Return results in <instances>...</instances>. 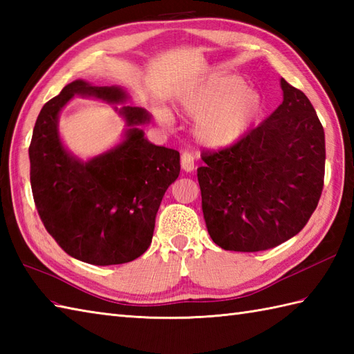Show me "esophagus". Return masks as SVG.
I'll return each mask as SVG.
<instances>
[{"instance_id":"obj_1","label":"esophagus","mask_w":354,"mask_h":354,"mask_svg":"<svg viewBox=\"0 0 354 354\" xmlns=\"http://www.w3.org/2000/svg\"><path fill=\"white\" fill-rule=\"evenodd\" d=\"M181 167L184 171H193L194 170V158L192 153L184 152L181 155Z\"/></svg>"}]
</instances>
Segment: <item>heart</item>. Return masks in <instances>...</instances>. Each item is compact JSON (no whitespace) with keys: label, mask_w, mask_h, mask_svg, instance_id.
Returning <instances> with one entry per match:
<instances>
[{"label":"heart","mask_w":354,"mask_h":354,"mask_svg":"<svg viewBox=\"0 0 354 354\" xmlns=\"http://www.w3.org/2000/svg\"><path fill=\"white\" fill-rule=\"evenodd\" d=\"M179 108L194 118L193 135L202 147L222 150L234 146L257 122L263 99L237 74L214 73L183 93ZM155 114L160 123H173L170 109L160 106Z\"/></svg>","instance_id":"obj_1"}]
</instances>
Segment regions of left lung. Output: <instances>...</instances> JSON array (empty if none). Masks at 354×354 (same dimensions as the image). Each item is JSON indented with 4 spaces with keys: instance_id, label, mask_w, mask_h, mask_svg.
I'll return each instance as SVG.
<instances>
[{
    "instance_id": "8db88e82",
    "label": "left lung",
    "mask_w": 354,
    "mask_h": 354,
    "mask_svg": "<svg viewBox=\"0 0 354 354\" xmlns=\"http://www.w3.org/2000/svg\"><path fill=\"white\" fill-rule=\"evenodd\" d=\"M283 102L234 146L204 152L202 212L213 242L257 252L297 236L318 205L326 137L310 100L283 77Z\"/></svg>"
}]
</instances>
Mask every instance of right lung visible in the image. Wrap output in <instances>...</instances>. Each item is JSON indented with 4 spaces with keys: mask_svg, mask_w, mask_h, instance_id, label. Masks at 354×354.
Here are the masks:
<instances>
[{
    "mask_svg": "<svg viewBox=\"0 0 354 354\" xmlns=\"http://www.w3.org/2000/svg\"><path fill=\"white\" fill-rule=\"evenodd\" d=\"M76 95L114 104L127 126L114 148L86 162L64 147L58 132L60 111ZM129 99L122 86L74 80L44 104L28 147L44 227L66 254L95 266L122 265L147 251L164 193L181 170L179 152L145 137L141 126L150 114L123 104Z\"/></svg>",
    "mask_w": 354,
    "mask_h": 354,
    "instance_id": "add662e5",
    "label": "right lung"
}]
</instances>
